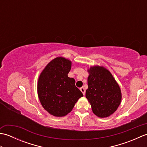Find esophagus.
I'll list each match as a JSON object with an SVG mask.
<instances>
[{
	"instance_id": "34e87169",
	"label": "esophagus",
	"mask_w": 147,
	"mask_h": 147,
	"mask_svg": "<svg viewBox=\"0 0 147 147\" xmlns=\"http://www.w3.org/2000/svg\"><path fill=\"white\" fill-rule=\"evenodd\" d=\"M80 90H81V92H82L83 93V95H85V88H84L83 87H82V88H80Z\"/></svg>"
}]
</instances>
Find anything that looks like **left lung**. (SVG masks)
<instances>
[{"label":"left lung","instance_id":"1","mask_svg":"<svg viewBox=\"0 0 147 147\" xmlns=\"http://www.w3.org/2000/svg\"><path fill=\"white\" fill-rule=\"evenodd\" d=\"M88 72L86 98L91 105L93 114L100 118L113 114L119 106L122 93L118 83L107 69L93 65Z\"/></svg>","mask_w":147,"mask_h":147}]
</instances>
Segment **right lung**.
<instances>
[{
	"mask_svg": "<svg viewBox=\"0 0 147 147\" xmlns=\"http://www.w3.org/2000/svg\"><path fill=\"white\" fill-rule=\"evenodd\" d=\"M71 65V61L57 57L46 65L38 78L39 100L45 110L55 117L68 114L83 96L75 86L74 79L67 76Z\"/></svg>",
	"mask_w": 147,
	"mask_h": 147,
	"instance_id": "right-lung-1",
	"label": "right lung"
}]
</instances>
